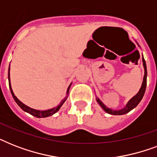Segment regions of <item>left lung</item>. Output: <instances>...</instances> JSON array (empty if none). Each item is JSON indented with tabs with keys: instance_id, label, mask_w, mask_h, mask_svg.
<instances>
[{
	"instance_id": "left-lung-1",
	"label": "left lung",
	"mask_w": 157,
	"mask_h": 157,
	"mask_svg": "<svg viewBox=\"0 0 157 157\" xmlns=\"http://www.w3.org/2000/svg\"><path fill=\"white\" fill-rule=\"evenodd\" d=\"M138 44V43H137ZM138 45L139 46V45L138 44ZM143 65H144V80H143V83H142V86L139 91L137 93L136 95H134L133 98L130 99V100L126 103L125 107L124 108L120 110H113L111 109V108H108L107 107H106V105H104L103 103V102L98 98L96 97V101L98 102V103L100 105V107L104 110L105 112L108 113V114L111 115H124L128 113L129 112H130L131 110H133L134 107H137V105L140 103V101L142 100V98L144 97V93H145V90H146V86H147V65H146V62L144 60V55H143Z\"/></svg>"
}]
</instances>
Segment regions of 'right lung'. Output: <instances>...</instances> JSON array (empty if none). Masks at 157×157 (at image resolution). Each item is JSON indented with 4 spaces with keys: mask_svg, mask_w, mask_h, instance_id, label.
Here are the masks:
<instances>
[{
    "mask_svg": "<svg viewBox=\"0 0 157 157\" xmlns=\"http://www.w3.org/2000/svg\"><path fill=\"white\" fill-rule=\"evenodd\" d=\"M10 67H9V71H8V80H9V86H10V92H11V94L13 96V99L14 101L16 102V103L20 107V108L24 111V112H28L29 114H31L32 116L33 117H37V118H45V117H50V116H52L54 115V113H56L59 109H60V107H62V105L63 104L64 102L67 100V94L69 93V89L71 87V83L70 84V86H68V88L67 90V96L65 98L61 101V103H59L57 107H53L51 109H48V110H43V111H40V110H36V109H34V108H32V107H28L27 105H25L24 103H23L21 102L19 99H18L15 95H14V94L13 92V90L11 88V85H10Z\"/></svg>",
    "mask_w": 157,
    "mask_h": 157,
    "instance_id": "obj_1",
    "label": "right lung"
}]
</instances>
